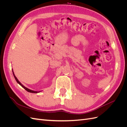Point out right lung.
Returning a JSON list of instances; mask_svg holds the SVG:
<instances>
[{"label":"right lung","instance_id":"1","mask_svg":"<svg viewBox=\"0 0 127 127\" xmlns=\"http://www.w3.org/2000/svg\"><path fill=\"white\" fill-rule=\"evenodd\" d=\"M12 71H13V75H14V78H15V80H16V81L17 82V83L18 84H20V85L23 87V88H24V89L26 91H28V92H30V93H40V92H42V91H33V90H30V89H29V88H27V87H25L23 85V84L19 81V80H18V79L17 78V77L16 76H15V74H14V71H13V70H12Z\"/></svg>","mask_w":127,"mask_h":127}]
</instances>
